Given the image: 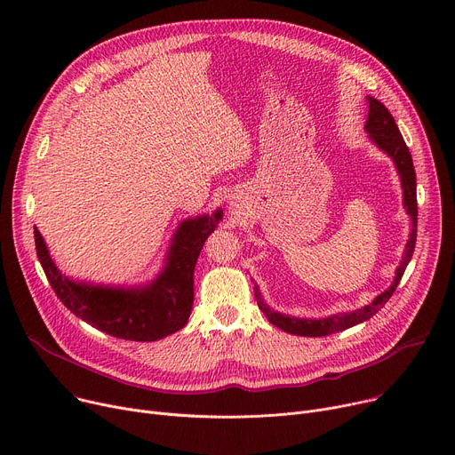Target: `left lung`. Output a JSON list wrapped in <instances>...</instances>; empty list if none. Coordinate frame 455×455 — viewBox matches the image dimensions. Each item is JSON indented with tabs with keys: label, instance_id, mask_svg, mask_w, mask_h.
I'll return each instance as SVG.
<instances>
[{
	"label": "left lung",
	"instance_id": "8db88e82",
	"mask_svg": "<svg viewBox=\"0 0 455 455\" xmlns=\"http://www.w3.org/2000/svg\"><path fill=\"white\" fill-rule=\"evenodd\" d=\"M367 103H369V114H367V122H365V132L369 134V140L374 143V146L386 153L393 164L395 170L400 177V186H402V204L408 212L410 220H411V230H410V240L405 243V251L402 256L400 266L395 271L393 283L386 291H381L376 295L369 304L352 309V312H341V314H333L328 317H319V319H309V317H295V315H285L273 309L264 297L259 293L258 283L254 282V299L258 302V307L264 312L267 321L275 324L276 328L293 333V336L300 338H323L330 336V333L343 331L347 328H352L360 323L369 321L372 315H376L381 307L386 306V302L391 299L395 293L396 285L402 280V275L408 267L410 259L415 251V242H417V177H415V167L411 160V153L405 146V141L398 131V125L395 124V117L389 114V110L381 105L378 100L369 98L367 95Z\"/></svg>",
	"mask_w": 455,
	"mask_h": 455
}]
</instances>
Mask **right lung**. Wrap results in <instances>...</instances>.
<instances>
[{"mask_svg":"<svg viewBox=\"0 0 455 455\" xmlns=\"http://www.w3.org/2000/svg\"><path fill=\"white\" fill-rule=\"evenodd\" d=\"M223 220V210L179 223L158 275L138 285L74 280L62 273L35 227L40 266L60 302L84 323L127 341H156L179 331L194 307V269L206 237Z\"/></svg>","mask_w":455,"mask_h":455,"instance_id":"add662e5","label":"right lung"}]
</instances>
